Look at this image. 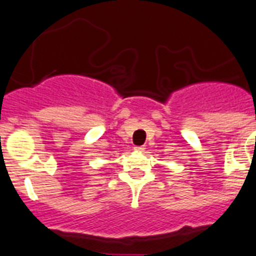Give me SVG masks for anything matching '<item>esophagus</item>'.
Returning <instances> with one entry per match:
<instances>
[{
  "instance_id": "obj_1",
  "label": "esophagus",
  "mask_w": 256,
  "mask_h": 256,
  "mask_svg": "<svg viewBox=\"0 0 256 256\" xmlns=\"http://www.w3.org/2000/svg\"><path fill=\"white\" fill-rule=\"evenodd\" d=\"M135 151H138V152H143L146 150L144 146H136V147H134Z\"/></svg>"
}]
</instances>
